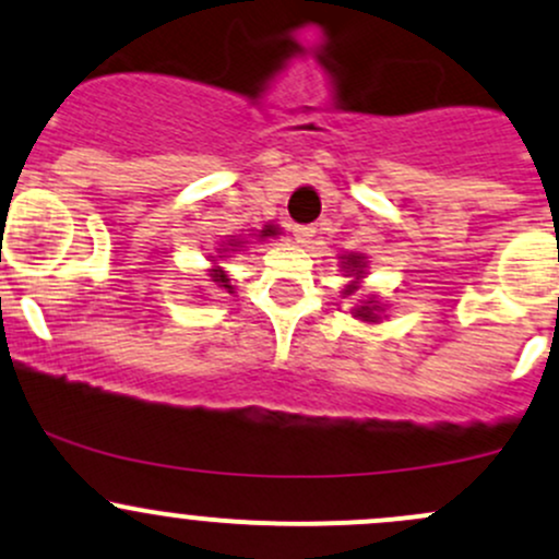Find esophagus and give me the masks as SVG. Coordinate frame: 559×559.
<instances>
[{
	"label": "esophagus",
	"mask_w": 559,
	"mask_h": 559,
	"mask_svg": "<svg viewBox=\"0 0 559 559\" xmlns=\"http://www.w3.org/2000/svg\"><path fill=\"white\" fill-rule=\"evenodd\" d=\"M292 235H295V240L299 246H308L310 240H313L316 230H313V227H308V225H297V227H292Z\"/></svg>",
	"instance_id": "obj_1"
}]
</instances>
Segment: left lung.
Masks as SVG:
<instances>
[{
    "instance_id": "8db88e82",
    "label": "left lung",
    "mask_w": 559,
    "mask_h": 559,
    "mask_svg": "<svg viewBox=\"0 0 559 559\" xmlns=\"http://www.w3.org/2000/svg\"><path fill=\"white\" fill-rule=\"evenodd\" d=\"M340 262H343V273L350 278L340 295L354 297L356 292L361 289L364 278H367V254H361V251H345V254L340 257ZM385 308L388 305L383 302V299H380L378 295H369V297L358 299L356 308L350 310V316L358 321H364V324H380V321L385 319Z\"/></svg>"
}]
</instances>
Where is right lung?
Returning <instances> with one entry per match:
<instances>
[{
    "label": "right lung",
    "instance_id": "obj_1",
    "mask_svg": "<svg viewBox=\"0 0 559 559\" xmlns=\"http://www.w3.org/2000/svg\"><path fill=\"white\" fill-rule=\"evenodd\" d=\"M275 235H281V227H278V225H264L262 230L249 233V235H246V238H235V235H230V238H227V240H222L219 249H216V257H214V254L209 257V260H211L209 278L214 281V284L219 286V289H225L227 295H235V286L230 284V281H233L230 273H227V270L222 267L219 260H225V257H233V254H238V251L249 249V246L257 243V240L275 238Z\"/></svg>",
    "mask_w": 559,
    "mask_h": 559
}]
</instances>
